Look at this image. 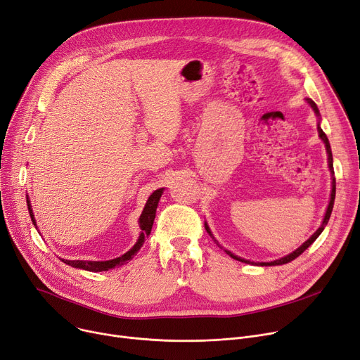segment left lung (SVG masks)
<instances>
[{
  "label": "left lung",
  "instance_id": "left-lung-1",
  "mask_svg": "<svg viewBox=\"0 0 360 360\" xmlns=\"http://www.w3.org/2000/svg\"><path fill=\"white\" fill-rule=\"evenodd\" d=\"M308 101V103L311 105V108L314 109V112L316 113V117L319 118V110H318V106L315 105V102L314 101H311V99H307ZM318 134H319V139L324 141V144H326V148H327V155H328V167H330V172H331V176H333V188H331V198H330V204H328V207H327V212H326V216H324V220H323V224L319 226L318 228V231L308 239V240H305L304 243L300 245V247L296 250V251H293L292 254H289V255H286V257H283V258H280V259H276V261H271V262H258V266H281V264H288V262H290V261H293L295 258H297L302 252H304L307 248H309L311 245L314 243V240L321 235V232L324 231V228L327 226V223H328V220H330V216H331V212H333V205H334V198H335V178H334V167H333V153H331V147H330V141H328V139H327V136H326V132L323 131V128L319 127V124H318ZM205 231L209 232L210 235H212V232H210V229H209V224L205 223ZM213 236V235H212ZM228 252L232 258H235V259H238V261H242V262H248V264H254V262H251V261H248V259H243V258H240V257H236V255H233L232 252H229V251H226ZM257 264V262H255Z\"/></svg>",
  "mask_w": 360,
  "mask_h": 360
}]
</instances>
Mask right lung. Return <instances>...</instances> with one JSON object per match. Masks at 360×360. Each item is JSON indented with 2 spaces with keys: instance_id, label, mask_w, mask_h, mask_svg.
I'll return each mask as SVG.
<instances>
[{
  "instance_id": "add662e5",
  "label": "right lung",
  "mask_w": 360,
  "mask_h": 360,
  "mask_svg": "<svg viewBox=\"0 0 360 360\" xmlns=\"http://www.w3.org/2000/svg\"><path fill=\"white\" fill-rule=\"evenodd\" d=\"M163 190L165 188H160V190H156L153 194H151L144 205V210L139 219V224H140V229H141V233L139 236V240L136 242L134 247H132L129 251H127L124 255L118 257V258H113V259H109V261H80V259H63L65 264H68V266L74 267V269H82V270H87V271H106L109 269H113L117 266H122V264L128 262L132 257L137 255V252L140 251V248L143 247L144 243V239L148 238L150 232H151V226H153V221H155V217H156V209H158V204H159V200L163 194ZM26 201H27V209H29V214L32 217V221L33 224L36 226V221H34V217H33V210H32V205H30V200L29 197L26 195Z\"/></svg>"
}]
</instances>
